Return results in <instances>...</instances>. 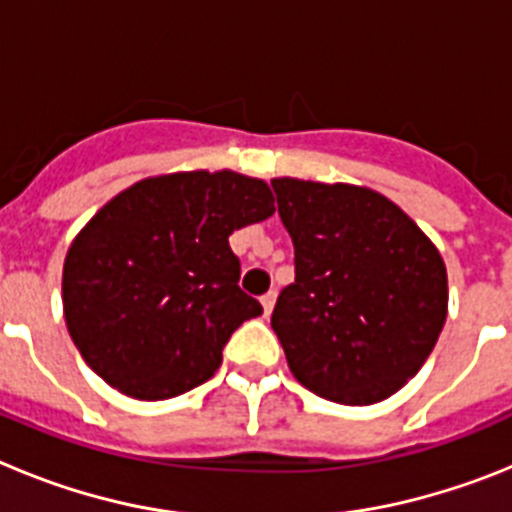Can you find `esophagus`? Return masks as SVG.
I'll list each match as a JSON object with an SVG mask.
<instances>
[{
  "mask_svg": "<svg viewBox=\"0 0 512 512\" xmlns=\"http://www.w3.org/2000/svg\"><path fill=\"white\" fill-rule=\"evenodd\" d=\"M274 302H277V292H274V289H269V292H266V295L261 297V305H264L266 315H269V312L274 310Z\"/></svg>",
  "mask_w": 512,
  "mask_h": 512,
  "instance_id": "34e87169",
  "label": "esophagus"
}]
</instances>
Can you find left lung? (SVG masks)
<instances>
[{
    "label": "left lung",
    "mask_w": 512,
    "mask_h": 512,
    "mask_svg": "<svg viewBox=\"0 0 512 512\" xmlns=\"http://www.w3.org/2000/svg\"><path fill=\"white\" fill-rule=\"evenodd\" d=\"M295 282L271 328L297 382L341 405H374L418 374L446 320V266L395 202L351 184L274 179Z\"/></svg>",
    "instance_id": "1"
}]
</instances>
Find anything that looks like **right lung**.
Masks as SVG:
<instances>
[{"instance_id": "add662e5", "label": "right lung", "mask_w": 512, "mask_h": 512, "mask_svg": "<svg viewBox=\"0 0 512 512\" xmlns=\"http://www.w3.org/2000/svg\"><path fill=\"white\" fill-rule=\"evenodd\" d=\"M271 215V189L233 171L156 176L117 194L63 264V315L84 361L138 400L207 382L235 328L264 312L238 284L228 238Z\"/></svg>"}]
</instances>
